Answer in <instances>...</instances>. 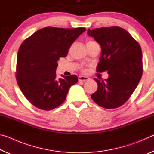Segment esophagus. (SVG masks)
<instances>
[{"label": "esophagus", "mask_w": 154, "mask_h": 154, "mask_svg": "<svg viewBox=\"0 0 154 154\" xmlns=\"http://www.w3.org/2000/svg\"><path fill=\"white\" fill-rule=\"evenodd\" d=\"M78 80H79V82H86V81L89 80V78L85 76H79V77H78Z\"/></svg>", "instance_id": "esophagus-1"}]
</instances>
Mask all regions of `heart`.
I'll use <instances>...</instances> for the list:
<instances>
[{
  "mask_svg": "<svg viewBox=\"0 0 154 154\" xmlns=\"http://www.w3.org/2000/svg\"><path fill=\"white\" fill-rule=\"evenodd\" d=\"M92 42H94V41H88V42H87V43H86V45H87V44H89V43H92ZM83 71H85V70H83Z\"/></svg>",
  "mask_w": 154,
  "mask_h": 154,
  "instance_id": "heart-1",
  "label": "heart"
}]
</instances>
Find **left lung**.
Returning <instances> with one entry per match:
<instances>
[{"label":"left lung","instance_id":"1","mask_svg":"<svg viewBox=\"0 0 154 154\" xmlns=\"http://www.w3.org/2000/svg\"><path fill=\"white\" fill-rule=\"evenodd\" d=\"M88 35L102 50L96 71L109 74L105 80L94 78L98 89L91 98L103 108H118L128 100L142 77L141 48L128 32L118 26L88 29Z\"/></svg>","mask_w":154,"mask_h":154}]
</instances>
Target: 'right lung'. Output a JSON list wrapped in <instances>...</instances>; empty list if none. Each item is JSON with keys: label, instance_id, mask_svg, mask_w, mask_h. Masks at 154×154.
I'll use <instances>...</instances> for the list:
<instances>
[{"label": "right lung", "instance_id": "obj_1", "mask_svg": "<svg viewBox=\"0 0 154 154\" xmlns=\"http://www.w3.org/2000/svg\"><path fill=\"white\" fill-rule=\"evenodd\" d=\"M85 28L46 27L36 31L20 45L16 79L23 94L36 107L49 111L64 103L76 75L57 79L60 58L66 57L72 43Z\"/></svg>", "mask_w": 154, "mask_h": 154}]
</instances>
